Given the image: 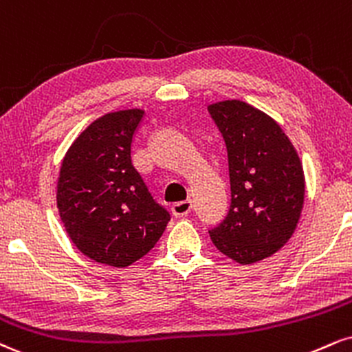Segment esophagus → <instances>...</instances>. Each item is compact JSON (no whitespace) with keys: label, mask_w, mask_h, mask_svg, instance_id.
<instances>
[{"label":"esophagus","mask_w":352,"mask_h":352,"mask_svg":"<svg viewBox=\"0 0 352 352\" xmlns=\"http://www.w3.org/2000/svg\"><path fill=\"white\" fill-rule=\"evenodd\" d=\"M172 211L177 218H184L192 211V201L190 200H184L179 203H173L172 205Z\"/></svg>","instance_id":"34e87169"}]
</instances>
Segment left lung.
Segmentation results:
<instances>
[{"instance_id": "8db88e82", "label": "left lung", "mask_w": 352, "mask_h": 352, "mask_svg": "<svg viewBox=\"0 0 352 352\" xmlns=\"http://www.w3.org/2000/svg\"><path fill=\"white\" fill-rule=\"evenodd\" d=\"M228 149L231 208L210 231L219 252L249 265L289 243L302 217L305 173L277 121L241 100L208 104Z\"/></svg>"}]
</instances>
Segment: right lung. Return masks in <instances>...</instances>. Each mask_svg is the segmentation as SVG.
<instances>
[{
    "label": "right lung",
    "mask_w": 352,
    "mask_h": 352,
    "mask_svg": "<svg viewBox=\"0 0 352 352\" xmlns=\"http://www.w3.org/2000/svg\"><path fill=\"white\" fill-rule=\"evenodd\" d=\"M144 109L107 113L85 128L63 155L57 208L83 256L128 267L154 248L170 217L134 167L131 144Z\"/></svg>",
    "instance_id": "1"
}]
</instances>
